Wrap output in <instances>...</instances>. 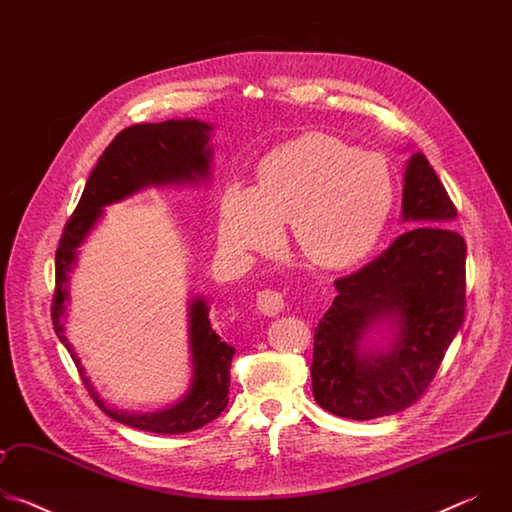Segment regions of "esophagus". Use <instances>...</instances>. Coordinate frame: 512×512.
<instances>
[{
    "mask_svg": "<svg viewBox=\"0 0 512 512\" xmlns=\"http://www.w3.org/2000/svg\"><path fill=\"white\" fill-rule=\"evenodd\" d=\"M257 310L265 316H277L285 310V302H283V296L279 294V291H273V289H263L257 294Z\"/></svg>",
    "mask_w": 512,
    "mask_h": 512,
    "instance_id": "1",
    "label": "esophagus"
}]
</instances>
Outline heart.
I'll return each instance as SVG.
<instances>
[{
	"label": "heart",
	"instance_id": "b5f03b06",
	"mask_svg": "<svg viewBox=\"0 0 512 512\" xmlns=\"http://www.w3.org/2000/svg\"><path fill=\"white\" fill-rule=\"evenodd\" d=\"M393 204L385 162L324 133L273 148L257 166V186L227 184L218 241L237 259L273 251L289 221L300 253L316 267L344 269L367 257Z\"/></svg>",
	"mask_w": 512,
	"mask_h": 512
}]
</instances>
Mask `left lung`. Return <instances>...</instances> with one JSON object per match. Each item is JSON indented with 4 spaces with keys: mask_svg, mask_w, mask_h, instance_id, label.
<instances>
[{
    "mask_svg": "<svg viewBox=\"0 0 512 512\" xmlns=\"http://www.w3.org/2000/svg\"><path fill=\"white\" fill-rule=\"evenodd\" d=\"M401 218L413 225L375 261L334 281L338 296L314 332L312 389L346 419L413 405L433 381L466 310V243L456 208L427 158L405 166ZM385 331L386 346H368Z\"/></svg>",
    "mask_w": 512,
    "mask_h": 512,
    "instance_id": "8db88e82",
    "label": "left lung"
}]
</instances>
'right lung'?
Listing matches in <instances>:
<instances>
[{"label": "right lung", "mask_w": 512, "mask_h": 512, "mask_svg": "<svg viewBox=\"0 0 512 512\" xmlns=\"http://www.w3.org/2000/svg\"><path fill=\"white\" fill-rule=\"evenodd\" d=\"M212 125L198 119L139 123L123 129L93 168L79 206L72 212L56 249V291L52 324L58 340L70 352L95 403L115 421L150 433L194 431L221 415L229 403L231 360L235 348L221 340L208 320V302L194 296L188 306L192 381L186 395L166 409L137 413L111 407L85 375L79 354L64 334L68 279L77 265L79 247L103 216V208L150 186L200 184L210 178Z\"/></svg>", "instance_id": "add662e5"}]
</instances>
